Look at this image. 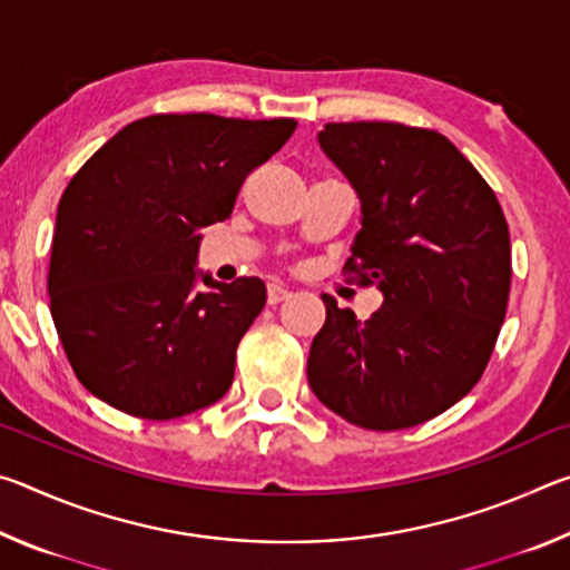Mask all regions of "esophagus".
<instances>
[{
  "instance_id": "obj_1",
  "label": "esophagus",
  "mask_w": 570,
  "mask_h": 570,
  "mask_svg": "<svg viewBox=\"0 0 570 570\" xmlns=\"http://www.w3.org/2000/svg\"><path fill=\"white\" fill-rule=\"evenodd\" d=\"M286 298H292V292H288V288L278 286V284H268V292H266V302L268 304L276 306V304L286 302Z\"/></svg>"
}]
</instances>
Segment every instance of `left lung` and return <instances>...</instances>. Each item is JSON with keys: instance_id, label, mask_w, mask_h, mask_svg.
<instances>
[{"instance_id": "left-lung-1", "label": "left lung", "mask_w": 570, "mask_h": 570, "mask_svg": "<svg viewBox=\"0 0 570 570\" xmlns=\"http://www.w3.org/2000/svg\"><path fill=\"white\" fill-rule=\"evenodd\" d=\"M320 146L362 200L344 272L384 302L360 322L324 296L308 384L356 428H414L465 397L493 354L513 274L503 208L438 130L326 122Z\"/></svg>"}]
</instances>
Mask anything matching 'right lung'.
<instances>
[{
    "mask_svg": "<svg viewBox=\"0 0 570 570\" xmlns=\"http://www.w3.org/2000/svg\"><path fill=\"white\" fill-rule=\"evenodd\" d=\"M294 130V118L148 115L75 173L57 206L47 292L67 360L95 397L166 422L228 392L266 286L198 274L200 228L230 216L248 173Z\"/></svg>",
    "mask_w": 570,
    "mask_h": 570,
    "instance_id": "right-lung-1",
    "label": "right lung"
}]
</instances>
